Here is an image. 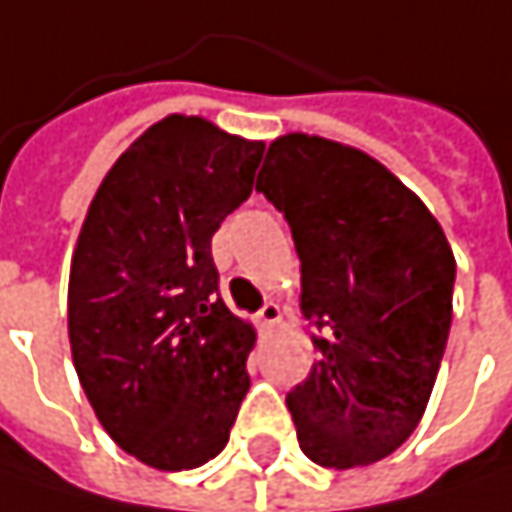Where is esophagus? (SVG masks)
<instances>
[{"label": "esophagus", "mask_w": 512, "mask_h": 512, "mask_svg": "<svg viewBox=\"0 0 512 512\" xmlns=\"http://www.w3.org/2000/svg\"><path fill=\"white\" fill-rule=\"evenodd\" d=\"M278 319H281V310H278V304H263L255 316L257 328H272Z\"/></svg>", "instance_id": "esophagus-1"}]
</instances>
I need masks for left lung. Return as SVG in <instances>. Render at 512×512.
<instances>
[{
  "mask_svg": "<svg viewBox=\"0 0 512 512\" xmlns=\"http://www.w3.org/2000/svg\"><path fill=\"white\" fill-rule=\"evenodd\" d=\"M302 260V313L319 360L287 393L302 451L354 469L393 454L431 398L457 263L440 222L387 166L287 134L257 175Z\"/></svg>",
  "mask_w": 512,
  "mask_h": 512,
  "instance_id": "left-lung-1",
  "label": "left lung"
}]
</instances>
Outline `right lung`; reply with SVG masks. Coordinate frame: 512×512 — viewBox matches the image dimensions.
<instances>
[{
    "label": "right lung",
    "instance_id": "1",
    "mask_svg": "<svg viewBox=\"0 0 512 512\" xmlns=\"http://www.w3.org/2000/svg\"><path fill=\"white\" fill-rule=\"evenodd\" d=\"M263 143L166 117L111 166L70 269L78 381L122 451L163 472L216 457L249 393L252 325L219 296L210 237L255 187Z\"/></svg>",
    "mask_w": 512,
    "mask_h": 512
}]
</instances>
